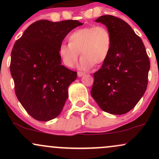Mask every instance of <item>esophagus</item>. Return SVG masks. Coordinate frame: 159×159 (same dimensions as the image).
<instances>
[{
	"instance_id": "1",
	"label": "esophagus",
	"mask_w": 159,
	"mask_h": 159,
	"mask_svg": "<svg viewBox=\"0 0 159 159\" xmlns=\"http://www.w3.org/2000/svg\"><path fill=\"white\" fill-rule=\"evenodd\" d=\"M84 75V72H78V77H82V76Z\"/></svg>"
}]
</instances>
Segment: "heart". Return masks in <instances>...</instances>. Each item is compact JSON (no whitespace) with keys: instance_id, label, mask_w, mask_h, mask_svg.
I'll list each match as a JSON object with an SVG mask.
<instances>
[{"instance_id":"b5f03b06","label":"heart","mask_w":159,"mask_h":159,"mask_svg":"<svg viewBox=\"0 0 159 159\" xmlns=\"http://www.w3.org/2000/svg\"><path fill=\"white\" fill-rule=\"evenodd\" d=\"M113 45V36L107 27L103 25L83 27L75 30L69 36L68 43L60 45L58 53L62 62L69 68L73 67L81 57L79 67L87 70L105 63L110 55Z\"/></svg>"}]
</instances>
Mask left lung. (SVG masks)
Returning a JSON list of instances; mask_svg holds the SVG:
<instances>
[{
  "instance_id": "1",
  "label": "left lung",
  "mask_w": 159,
  "mask_h": 159,
  "mask_svg": "<svg viewBox=\"0 0 159 159\" xmlns=\"http://www.w3.org/2000/svg\"><path fill=\"white\" fill-rule=\"evenodd\" d=\"M96 21L110 30L113 45L107 61L93 74L91 96L105 112L126 114L147 90L150 68L148 55L141 39L125 21L105 15Z\"/></svg>"
}]
</instances>
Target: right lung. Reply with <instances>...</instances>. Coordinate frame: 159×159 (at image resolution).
Here are the masks:
<instances>
[{
	"label": "right lung",
	"mask_w": 159,
	"mask_h": 159,
	"mask_svg": "<svg viewBox=\"0 0 159 159\" xmlns=\"http://www.w3.org/2000/svg\"><path fill=\"white\" fill-rule=\"evenodd\" d=\"M82 25L77 20H40L27 27L14 44L10 72L16 95L36 120L49 121L63 110L77 72L61 64L58 49L67 34Z\"/></svg>",
	"instance_id": "add662e5"
}]
</instances>
